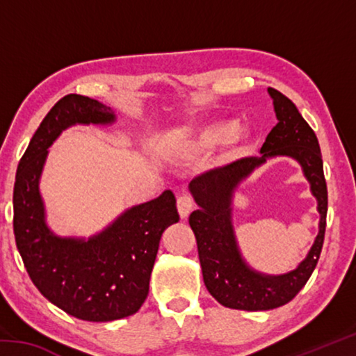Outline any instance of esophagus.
Masks as SVG:
<instances>
[{
  "mask_svg": "<svg viewBox=\"0 0 356 356\" xmlns=\"http://www.w3.org/2000/svg\"><path fill=\"white\" fill-rule=\"evenodd\" d=\"M193 206H195V201H193V197L190 195H180L177 197V210L180 218H186V216L191 213Z\"/></svg>",
  "mask_w": 356,
  "mask_h": 356,
  "instance_id": "esophagus-1",
  "label": "esophagus"
}]
</instances>
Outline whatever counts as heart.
<instances>
[{
    "label": "heart",
    "mask_w": 356,
    "mask_h": 356,
    "mask_svg": "<svg viewBox=\"0 0 356 356\" xmlns=\"http://www.w3.org/2000/svg\"><path fill=\"white\" fill-rule=\"evenodd\" d=\"M232 124H226V122H213V124H207L197 131L195 138L188 143V149L193 150V152H197V150H204L207 147H212L215 144L221 143L222 140H226L229 134V143L231 144H238L243 140V131L236 129L234 132Z\"/></svg>",
    "instance_id": "1"
}]
</instances>
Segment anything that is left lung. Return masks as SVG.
<instances>
[{
    "mask_svg": "<svg viewBox=\"0 0 356 356\" xmlns=\"http://www.w3.org/2000/svg\"><path fill=\"white\" fill-rule=\"evenodd\" d=\"M278 124L265 138L261 156H246L193 179L190 191L200 209L190 215L202 278L210 295L226 308L267 311L286 305L314 272L325 238L328 191L323 161L314 130L284 94L268 88ZM292 156L304 168L321 213L316 242L303 263L284 275H265L252 270L241 257L232 226V195L238 184L267 158Z\"/></svg>",
    "mask_w": 356,
    "mask_h": 356,
    "instance_id": "left-lung-1",
    "label": "left lung"
}]
</instances>
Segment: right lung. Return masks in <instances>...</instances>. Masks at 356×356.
Masks as SVG:
<instances>
[{"label": "right lung", "mask_w": 356, "mask_h": 356, "mask_svg": "<svg viewBox=\"0 0 356 356\" xmlns=\"http://www.w3.org/2000/svg\"><path fill=\"white\" fill-rule=\"evenodd\" d=\"M114 111L69 94L48 111L20 159L14 184L15 243L34 286L64 312L81 321L110 322L141 308L161 234L179 221L171 190L118 216L97 236L59 237L45 222L39 193L48 147L75 124L108 125Z\"/></svg>", "instance_id": "add662e5"}]
</instances>
